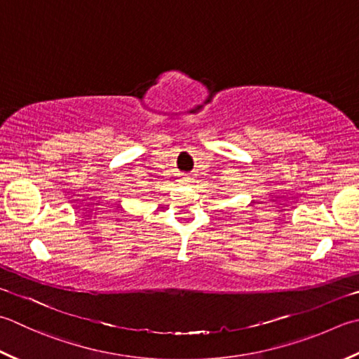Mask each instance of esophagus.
<instances>
[{"mask_svg":"<svg viewBox=\"0 0 359 359\" xmlns=\"http://www.w3.org/2000/svg\"><path fill=\"white\" fill-rule=\"evenodd\" d=\"M188 180H189L188 177H182V179H180V182H188Z\"/></svg>","mask_w":359,"mask_h":359,"instance_id":"esophagus-1","label":"esophagus"}]
</instances>
